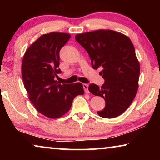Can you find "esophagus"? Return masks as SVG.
<instances>
[{"instance_id":"esophagus-1","label":"esophagus","mask_w":160,"mask_h":160,"mask_svg":"<svg viewBox=\"0 0 160 160\" xmlns=\"http://www.w3.org/2000/svg\"><path fill=\"white\" fill-rule=\"evenodd\" d=\"M82 87H83V89H84V90H85V92H86V93H89L88 85V84H85V83L82 84Z\"/></svg>"}]
</instances>
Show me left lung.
<instances>
[{
  "label": "left lung",
  "instance_id": "8db88e82",
  "mask_svg": "<svg viewBox=\"0 0 160 160\" xmlns=\"http://www.w3.org/2000/svg\"><path fill=\"white\" fill-rule=\"evenodd\" d=\"M75 38L88 53L93 68L102 69L99 74L104 83L101 88L95 84L88 88L106 102L98 115L112 118L122 114L133 101L138 88L140 64L131 39L119 32L104 29L77 34Z\"/></svg>",
  "mask_w": 160,
  "mask_h": 160
}]
</instances>
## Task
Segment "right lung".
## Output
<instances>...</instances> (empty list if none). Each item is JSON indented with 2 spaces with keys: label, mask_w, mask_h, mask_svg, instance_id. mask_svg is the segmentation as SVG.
<instances>
[{
  "label": "right lung",
  "mask_w": 160,
  "mask_h": 160,
  "mask_svg": "<svg viewBox=\"0 0 160 160\" xmlns=\"http://www.w3.org/2000/svg\"><path fill=\"white\" fill-rule=\"evenodd\" d=\"M70 38L60 32L43 34L23 57L22 76L29 99L38 112L51 118L64 115L75 97L84 94L81 83L61 84L56 80L61 72L59 52Z\"/></svg>",
  "instance_id": "obj_1"
}]
</instances>
